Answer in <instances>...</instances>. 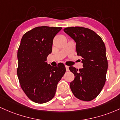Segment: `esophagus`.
<instances>
[{
	"instance_id": "obj_1",
	"label": "esophagus",
	"mask_w": 120,
	"mask_h": 120,
	"mask_svg": "<svg viewBox=\"0 0 120 120\" xmlns=\"http://www.w3.org/2000/svg\"><path fill=\"white\" fill-rule=\"evenodd\" d=\"M65 67H66V71H69V67L68 66H65Z\"/></svg>"
}]
</instances>
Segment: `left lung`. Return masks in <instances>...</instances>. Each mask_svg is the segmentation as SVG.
<instances>
[{
  "label": "left lung",
  "mask_w": 120,
  "mask_h": 120,
  "mask_svg": "<svg viewBox=\"0 0 120 120\" xmlns=\"http://www.w3.org/2000/svg\"><path fill=\"white\" fill-rule=\"evenodd\" d=\"M76 42L77 55L81 56L83 68L69 69L75 75L70 83L74 95L83 101L92 100L99 95L106 80L108 60L105 46L101 38L94 31L80 26L64 29Z\"/></svg>",
  "instance_id": "1"
}]
</instances>
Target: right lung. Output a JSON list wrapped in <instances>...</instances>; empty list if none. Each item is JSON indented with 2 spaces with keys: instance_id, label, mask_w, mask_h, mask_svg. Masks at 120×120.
Masks as SVG:
<instances>
[{
  "instance_id": "1",
  "label": "right lung",
  "mask_w": 120,
  "mask_h": 120,
  "mask_svg": "<svg viewBox=\"0 0 120 120\" xmlns=\"http://www.w3.org/2000/svg\"><path fill=\"white\" fill-rule=\"evenodd\" d=\"M61 29L38 26L25 33L21 40L17 51V76L24 93L36 103H45L53 99L66 72L62 63L53 67L46 62L52 52L53 39Z\"/></svg>"
}]
</instances>
